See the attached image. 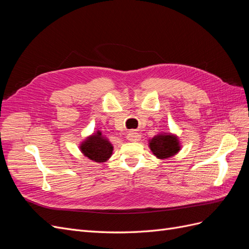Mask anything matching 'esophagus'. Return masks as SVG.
Here are the masks:
<instances>
[{
    "label": "esophagus",
    "mask_w": 249,
    "mask_h": 249,
    "mask_svg": "<svg viewBox=\"0 0 249 249\" xmlns=\"http://www.w3.org/2000/svg\"><path fill=\"white\" fill-rule=\"evenodd\" d=\"M126 138L129 141H139L141 138V135L137 131H131L127 133Z\"/></svg>",
    "instance_id": "1"
}]
</instances>
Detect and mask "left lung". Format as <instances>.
Wrapping results in <instances>:
<instances>
[{
  "instance_id": "obj_1",
  "label": "left lung",
  "mask_w": 249,
  "mask_h": 249,
  "mask_svg": "<svg viewBox=\"0 0 249 249\" xmlns=\"http://www.w3.org/2000/svg\"><path fill=\"white\" fill-rule=\"evenodd\" d=\"M149 147L158 159H167L178 153L180 148L177 136L170 133L160 134L149 140Z\"/></svg>"
}]
</instances>
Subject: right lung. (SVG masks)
Returning a JSON list of instances; mask_svg holds the SVG:
<instances>
[{
  "mask_svg": "<svg viewBox=\"0 0 249 249\" xmlns=\"http://www.w3.org/2000/svg\"><path fill=\"white\" fill-rule=\"evenodd\" d=\"M80 148L85 157L97 163L106 162L113 152L112 144L107 138L103 136L100 131L83 141Z\"/></svg>",
  "mask_w": 249,
  "mask_h": 249,
  "instance_id": "1",
  "label": "right lung"
}]
</instances>
